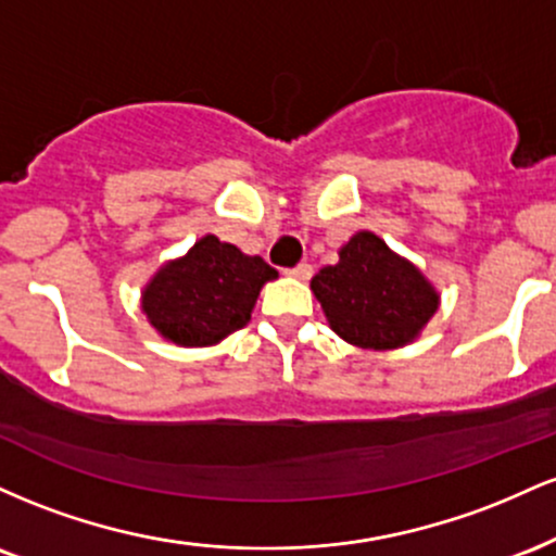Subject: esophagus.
<instances>
[{"label": "esophagus", "instance_id": "34e87169", "mask_svg": "<svg viewBox=\"0 0 556 556\" xmlns=\"http://www.w3.org/2000/svg\"><path fill=\"white\" fill-rule=\"evenodd\" d=\"M287 274H290V277H295V279H311V274H314V266L305 264V261H303V264L287 269Z\"/></svg>", "mask_w": 556, "mask_h": 556}]
</instances>
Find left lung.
<instances>
[{
  "label": "left lung",
  "instance_id": "1",
  "mask_svg": "<svg viewBox=\"0 0 556 556\" xmlns=\"http://www.w3.org/2000/svg\"><path fill=\"white\" fill-rule=\"evenodd\" d=\"M311 290L331 329L368 350L410 342L439 303L424 274L394 256L371 232L353 235L340 251V261L316 274Z\"/></svg>",
  "mask_w": 556,
  "mask_h": 556
}]
</instances>
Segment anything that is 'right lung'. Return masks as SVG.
<instances>
[{
  "label": "right lung",
  "instance_id": "1",
  "mask_svg": "<svg viewBox=\"0 0 556 556\" xmlns=\"http://www.w3.org/2000/svg\"><path fill=\"white\" fill-rule=\"evenodd\" d=\"M277 277L261 256L206 235L151 279L143 314L159 334L177 344H214L251 321L264 282Z\"/></svg>",
  "mask_w": 556,
  "mask_h": 556
}]
</instances>
